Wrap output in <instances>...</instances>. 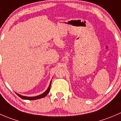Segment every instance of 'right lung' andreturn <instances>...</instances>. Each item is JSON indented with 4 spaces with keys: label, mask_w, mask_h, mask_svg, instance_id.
<instances>
[{
    "label": "right lung",
    "mask_w": 121,
    "mask_h": 121,
    "mask_svg": "<svg viewBox=\"0 0 121 121\" xmlns=\"http://www.w3.org/2000/svg\"><path fill=\"white\" fill-rule=\"evenodd\" d=\"M51 82L50 84H49V87H48V89H47V90H46L45 91L44 93H43V94H41V95H38V96H35V97H26V96H23V95H20V94H17V93H16V94H17V95H18V96H19L21 98H22V99H28V100H34V99H39V98H43V97H45L46 95H47V94H48V93H49V90H50V88H51Z\"/></svg>",
    "instance_id": "right-lung-1"
}]
</instances>
